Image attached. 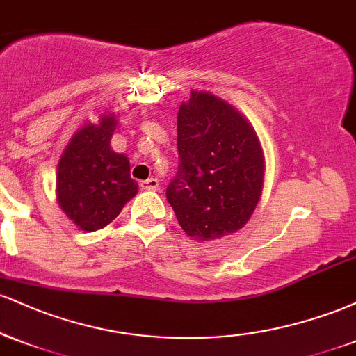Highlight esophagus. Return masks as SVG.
Returning <instances> with one entry per match:
<instances>
[{"label": "esophagus", "mask_w": 356, "mask_h": 356, "mask_svg": "<svg viewBox=\"0 0 356 356\" xmlns=\"http://www.w3.org/2000/svg\"><path fill=\"white\" fill-rule=\"evenodd\" d=\"M140 187L144 191H157L159 189V181H157V179L150 177V179H147V181H142Z\"/></svg>", "instance_id": "34e87169"}]
</instances>
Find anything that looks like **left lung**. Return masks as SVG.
Returning a JSON list of instances; mask_svg holds the SVG:
<instances>
[{
  "instance_id": "left-lung-1",
  "label": "left lung",
  "mask_w": 356,
  "mask_h": 356,
  "mask_svg": "<svg viewBox=\"0 0 356 356\" xmlns=\"http://www.w3.org/2000/svg\"><path fill=\"white\" fill-rule=\"evenodd\" d=\"M181 167L167 201L192 239H220L251 219L264 186V152L254 127L229 102L191 90L177 113Z\"/></svg>"
}]
</instances>
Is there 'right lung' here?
<instances>
[{
  "label": "right lung",
  "instance_id": "1",
  "mask_svg": "<svg viewBox=\"0 0 356 356\" xmlns=\"http://www.w3.org/2000/svg\"><path fill=\"white\" fill-rule=\"evenodd\" d=\"M115 113H102L73 134L56 167V201L81 231L104 229L137 194L127 155L112 150Z\"/></svg>",
  "mask_w": 356,
  "mask_h": 356
}]
</instances>
